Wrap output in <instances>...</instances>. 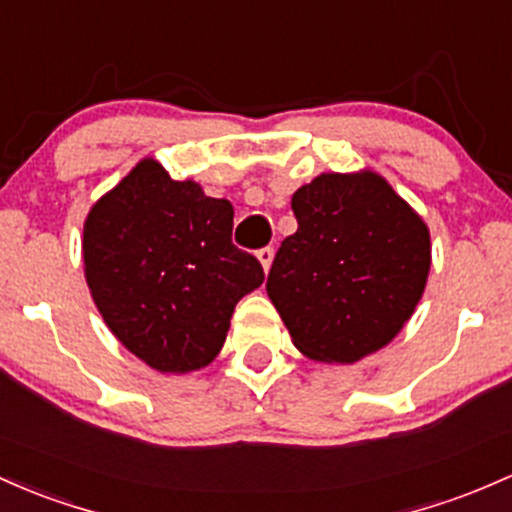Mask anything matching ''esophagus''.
Here are the masks:
<instances>
[{
    "label": "esophagus",
    "instance_id": "obj_1",
    "mask_svg": "<svg viewBox=\"0 0 512 512\" xmlns=\"http://www.w3.org/2000/svg\"><path fill=\"white\" fill-rule=\"evenodd\" d=\"M258 261H261V266H263V271H268V268H271V263H273V249L271 246H263L261 251H258Z\"/></svg>",
    "mask_w": 512,
    "mask_h": 512
}]
</instances>
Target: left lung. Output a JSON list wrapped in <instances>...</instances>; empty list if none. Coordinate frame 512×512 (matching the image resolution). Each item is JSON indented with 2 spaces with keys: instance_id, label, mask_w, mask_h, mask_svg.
<instances>
[{
  "instance_id": "left-lung-1",
  "label": "left lung",
  "mask_w": 512,
  "mask_h": 512,
  "mask_svg": "<svg viewBox=\"0 0 512 512\" xmlns=\"http://www.w3.org/2000/svg\"><path fill=\"white\" fill-rule=\"evenodd\" d=\"M268 298L312 361L356 364L395 339L430 276V229L383 175L322 173L293 195Z\"/></svg>"
}]
</instances>
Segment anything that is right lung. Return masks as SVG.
<instances>
[{"label": "right lung", "mask_w": 512, "mask_h": 512, "mask_svg": "<svg viewBox=\"0 0 512 512\" xmlns=\"http://www.w3.org/2000/svg\"><path fill=\"white\" fill-rule=\"evenodd\" d=\"M232 227V202L173 180L153 158L90 207L85 280L104 324L144 364L190 373L222 351L236 302L263 283Z\"/></svg>", "instance_id": "add662e5"}]
</instances>
